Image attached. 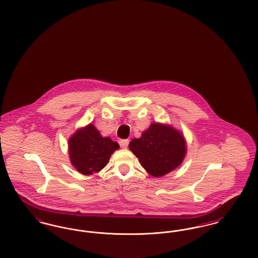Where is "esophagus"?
Returning a JSON list of instances; mask_svg holds the SVG:
<instances>
[{"mask_svg":"<svg viewBox=\"0 0 258 258\" xmlns=\"http://www.w3.org/2000/svg\"><path fill=\"white\" fill-rule=\"evenodd\" d=\"M128 143H130L128 139H121V140L119 141V144H120L121 148L127 147V146H128Z\"/></svg>","mask_w":258,"mask_h":258,"instance_id":"obj_1","label":"esophagus"}]
</instances>
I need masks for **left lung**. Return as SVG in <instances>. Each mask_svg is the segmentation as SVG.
I'll return each instance as SVG.
<instances>
[{"mask_svg": "<svg viewBox=\"0 0 258 258\" xmlns=\"http://www.w3.org/2000/svg\"><path fill=\"white\" fill-rule=\"evenodd\" d=\"M128 147L151 175L160 177L181 164L185 155L184 137L169 125L152 123Z\"/></svg>", "mask_w": 258, "mask_h": 258, "instance_id": "1", "label": "left lung"}]
</instances>
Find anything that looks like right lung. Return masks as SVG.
I'll list each match as a JSON object with an SVG mask.
<instances>
[{"instance_id": "add662e5", "label": "right lung", "mask_w": 258, "mask_h": 258, "mask_svg": "<svg viewBox=\"0 0 258 258\" xmlns=\"http://www.w3.org/2000/svg\"><path fill=\"white\" fill-rule=\"evenodd\" d=\"M119 147V144L109 137L99 135L93 124L77 131L69 141L72 163L84 175H91L102 169L113 152Z\"/></svg>"}]
</instances>
